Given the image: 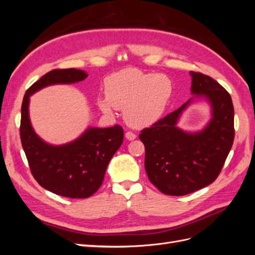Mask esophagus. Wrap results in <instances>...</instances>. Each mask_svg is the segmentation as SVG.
<instances>
[{"label": "esophagus", "mask_w": 255, "mask_h": 255, "mask_svg": "<svg viewBox=\"0 0 255 255\" xmlns=\"http://www.w3.org/2000/svg\"><path fill=\"white\" fill-rule=\"evenodd\" d=\"M126 138H127L128 140H134L135 138H136V135L134 133H132V132H127L126 133Z\"/></svg>", "instance_id": "34e87169"}]
</instances>
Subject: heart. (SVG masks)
<instances>
[{
	"instance_id": "1",
	"label": "heart",
	"mask_w": 255,
	"mask_h": 255,
	"mask_svg": "<svg viewBox=\"0 0 255 255\" xmlns=\"http://www.w3.org/2000/svg\"><path fill=\"white\" fill-rule=\"evenodd\" d=\"M172 91L167 75L127 68L105 80L106 97L100 98L98 105L105 114H111L114 107L123 109V118L129 127L143 128L161 118Z\"/></svg>"
}]
</instances>
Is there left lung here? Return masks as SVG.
I'll return each instance as SVG.
<instances>
[{
	"label": "left lung",
	"mask_w": 255,
	"mask_h": 255,
	"mask_svg": "<svg viewBox=\"0 0 255 255\" xmlns=\"http://www.w3.org/2000/svg\"><path fill=\"white\" fill-rule=\"evenodd\" d=\"M194 96L180 109L144 128V168L150 182L170 196H185L212 184L220 173L234 140V107L229 92L211 76L189 72ZM195 101H204L211 118L198 131L177 127Z\"/></svg>",
	"instance_id": "obj_1"
}]
</instances>
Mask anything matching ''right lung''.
Masks as SVG:
<instances>
[{
  "instance_id": "1",
  "label": "right lung",
  "mask_w": 255,
  "mask_h": 255,
  "mask_svg": "<svg viewBox=\"0 0 255 255\" xmlns=\"http://www.w3.org/2000/svg\"><path fill=\"white\" fill-rule=\"evenodd\" d=\"M87 76L74 68L52 70L26 90L21 107L20 137L33 176L43 188L67 198H89L100 188L110 160L123 142V129L88 127L70 142L51 144L30 123L29 98L42 88L79 83Z\"/></svg>"
}]
</instances>
